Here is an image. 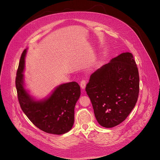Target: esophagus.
Masks as SVG:
<instances>
[{"mask_svg": "<svg viewBox=\"0 0 160 160\" xmlns=\"http://www.w3.org/2000/svg\"><path fill=\"white\" fill-rule=\"evenodd\" d=\"M80 87L82 89H84L86 87V81L84 80H82L80 82Z\"/></svg>", "mask_w": 160, "mask_h": 160, "instance_id": "34e87169", "label": "esophagus"}]
</instances>
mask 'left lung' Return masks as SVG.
Instances as JSON below:
<instances>
[{"instance_id": "obj_1", "label": "left lung", "mask_w": 160, "mask_h": 160, "mask_svg": "<svg viewBox=\"0 0 160 160\" xmlns=\"http://www.w3.org/2000/svg\"><path fill=\"white\" fill-rule=\"evenodd\" d=\"M85 90L99 125L112 128L123 122L139 92L138 68L132 53H122L98 69L90 75Z\"/></svg>"}]
</instances>
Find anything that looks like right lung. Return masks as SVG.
Instances as JSON below:
<instances>
[{"label":"right lung","mask_w":160,"mask_h":160,"mask_svg":"<svg viewBox=\"0 0 160 160\" xmlns=\"http://www.w3.org/2000/svg\"><path fill=\"white\" fill-rule=\"evenodd\" d=\"M26 49L22 52L16 78V87L21 109L28 119L42 131L56 135L69 132L74 123L75 107L80 96L76 82L57 86L46 98L36 99L25 87L24 70Z\"/></svg>","instance_id":"add662e5"}]
</instances>
